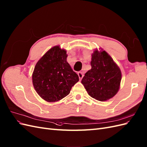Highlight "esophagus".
I'll return each mask as SVG.
<instances>
[{
	"label": "esophagus",
	"instance_id": "34e87169",
	"mask_svg": "<svg viewBox=\"0 0 147 147\" xmlns=\"http://www.w3.org/2000/svg\"><path fill=\"white\" fill-rule=\"evenodd\" d=\"M78 77H79V78H80V80H81V79L83 78V72H78Z\"/></svg>",
	"mask_w": 147,
	"mask_h": 147
}]
</instances>
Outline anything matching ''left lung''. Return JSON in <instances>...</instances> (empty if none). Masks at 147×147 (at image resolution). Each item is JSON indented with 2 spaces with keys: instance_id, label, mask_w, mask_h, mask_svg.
<instances>
[{
  "instance_id": "left-lung-1",
  "label": "left lung",
  "mask_w": 147,
  "mask_h": 147,
  "mask_svg": "<svg viewBox=\"0 0 147 147\" xmlns=\"http://www.w3.org/2000/svg\"><path fill=\"white\" fill-rule=\"evenodd\" d=\"M96 49L92 54L91 66L82 83L87 93L95 100L104 101L117 94L120 88L121 71L113 58L105 51Z\"/></svg>"
}]
</instances>
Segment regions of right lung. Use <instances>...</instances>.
Returning <instances> with one entry per match:
<instances>
[{
	"label": "right lung",
	"mask_w": 147,
	"mask_h": 147,
	"mask_svg": "<svg viewBox=\"0 0 147 147\" xmlns=\"http://www.w3.org/2000/svg\"><path fill=\"white\" fill-rule=\"evenodd\" d=\"M67 51L55 46L43 55L32 74L34 90L47 102L59 101L68 95L79 80L67 61Z\"/></svg>",
	"instance_id": "add662e5"
}]
</instances>
